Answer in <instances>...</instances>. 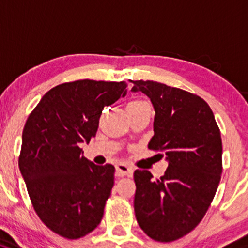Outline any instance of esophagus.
Returning <instances> with one entry per match:
<instances>
[{
    "label": "esophagus",
    "mask_w": 248,
    "mask_h": 248,
    "mask_svg": "<svg viewBox=\"0 0 248 248\" xmlns=\"http://www.w3.org/2000/svg\"><path fill=\"white\" fill-rule=\"evenodd\" d=\"M133 174V168L129 167V166L124 165V163H119L116 166V175L117 177H131Z\"/></svg>",
    "instance_id": "34e87169"
}]
</instances>
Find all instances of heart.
<instances>
[{
    "instance_id": "obj_1",
    "label": "heart",
    "mask_w": 248,
    "mask_h": 248,
    "mask_svg": "<svg viewBox=\"0 0 248 248\" xmlns=\"http://www.w3.org/2000/svg\"><path fill=\"white\" fill-rule=\"evenodd\" d=\"M138 103H144V102H138V100H137V102H132L129 103V104H138Z\"/></svg>"
}]
</instances>
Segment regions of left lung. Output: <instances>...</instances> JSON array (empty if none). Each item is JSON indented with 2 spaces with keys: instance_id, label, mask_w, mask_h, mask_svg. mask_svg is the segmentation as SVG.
Segmentation results:
<instances>
[{
  "instance_id": "8db88e82",
  "label": "left lung",
  "mask_w": 248,
  "mask_h": 248,
  "mask_svg": "<svg viewBox=\"0 0 248 248\" xmlns=\"http://www.w3.org/2000/svg\"><path fill=\"white\" fill-rule=\"evenodd\" d=\"M155 110L149 148L165 154V175L134 172L137 222L151 239L170 242L190 232L207 212L222 174V138L202 98L156 81H132ZM126 95V94H124Z\"/></svg>"
}]
</instances>
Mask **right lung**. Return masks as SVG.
Wrapping results in <instances>:
<instances>
[{
  "instance_id": "add662e5",
  "label": "right lung",
  "mask_w": 248,
  "mask_h": 248,
  "mask_svg": "<svg viewBox=\"0 0 248 248\" xmlns=\"http://www.w3.org/2000/svg\"><path fill=\"white\" fill-rule=\"evenodd\" d=\"M126 82L80 80L48 91L28 117L19 170L33 208L52 232L78 239L99 225L114 186L115 167L82 156L102 109L127 91Z\"/></svg>"
}]
</instances>
